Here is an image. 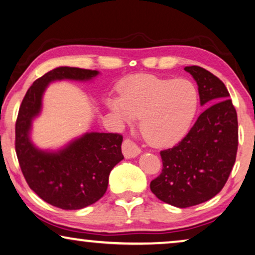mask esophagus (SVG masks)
<instances>
[{
    "mask_svg": "<svg viewBox=\"0 0 255 255\" xmlns=\"http://www.w3.org/2000/svg\"><path fill=\"white\" fill-rule=\"evenodd\" d=\"M122 150H123L124 156L128 157V158L135 157L136 155L140 154V152H141L139 147L136 146L135 143L128 138H127L123 141V145H122Z\"/></svg>",
    "mask_w": 255,
    "mask_h": 255,
    "instance_id": "obj_1",
    "label": "esophagus"
}]
</instances>
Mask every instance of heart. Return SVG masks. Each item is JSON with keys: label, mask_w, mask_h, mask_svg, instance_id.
Wrapping results in <instances>:
<instances>
[{"label": "heart", "mask_w": 255, "mask_h": 255, "mask_svg": "<svg viewBox=\"0 0 255 255\" xmlns=\"http://www.w3.org/2000/svg\"><path fill=\"white\" fill-rule=\"evenodd\" d=\"M120 97L107 99V107L121 123L139 120L142 138L153 146H171L190 130L197 114V87L186 79L133 75L122 80Z\"/></svg>", "instance_id": "heart-1"}]
</instances>
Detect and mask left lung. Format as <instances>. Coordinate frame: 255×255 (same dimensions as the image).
<instances>
[{"label":"left lung","instance_id":"obj_1","mask_svg":"<svg viewBox=\"0 0 255 255\" xmlns=\"http://www.w3.org/2000/svg\"><path fill=\"white\" fill-rule=\"evenodd\" d=\"M201 106L207 108L184 138L161 150L162 171L150 182L161 201L186 208L209 200L226 185L238 149L237 113L222 80L192 65Z\"/></svg>","mask_w":255,"mask_h":255}]
</instances>
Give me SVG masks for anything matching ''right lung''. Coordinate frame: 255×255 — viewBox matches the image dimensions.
Returning a JSON list of instances; mask_svg holds the SVG:
<instances>
[{
	"mask_svg": "<svg viewBox=\"0 0 255 255\" xmlns=\"http://www.w3.org/2000/svg\"><path fill=\"white\" fill-rule=\"evenodd\" d=\"M97 70L61 66L32 84L21 101L16 121L14 148L29 189L43 201L65 210L87 207L103 197L109 173L124 158L123 135L91 132L57 153L39 150L29 140L32 120L41 109V99L50 82L61 79L88 80Z\"/></svg>",
	"mask_w": 255,
	"mask_h": 255,
	"instance_id": "right-lung-1",
	"label": "right lung"
}]
</instances>
